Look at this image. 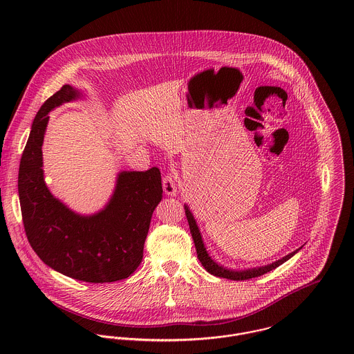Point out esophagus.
<instances>
[{
    "label": "esophagus",
    "instance_id": "34e87169",
    "mask_svg": "<svg viewBox=\"0 0 354 354\" xmlns=\"http://www.w3.org/2000/svg\"><path fill=\"white\" fill-rule=\"evenodd\" d=\"M163 192L167 195V196H176L177 192H178V185H177V180L174 176L171 174H167L165 178H163Z\"/></svg>",
    "mask_w": 354,
    "mask_h": 354
}]
</instances>
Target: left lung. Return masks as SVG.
Segmentation results:
<instances>
[{"label": "left lung", "instance_id": "8db88e82", "mask_svg": "<svg viewBox=\"0 0 354 354\" xmlns=\"http://www.w3.org/2000/svg\"><path fill=\"white\" fill-rule=\"evenodd\" d=\"M184 207H185V215H187V219H188V223H189V229H191V233H192V239H194V243H195V247H196L198 259L201 260L205 271L209 272L211 275L232 279V281H244V279H250V278H254V277H260V275L279 267L281 264L288 261L290 257H293L296 253L303 248V247H300L299 250H296V251H293V252L289 253V254H286V256H283V257H281V259H278V260H275L270 264H266V266L244 268V270H236V268L225 267L223 264H221L215 259H212V256L208 253L207 248H205V244H204V240H203L201 229L198 226V222H196L192 211L189 209L188 204H184Z\"/></svg>", "mask_w": 354, "mask_h": 354}]
</instances>
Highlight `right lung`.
Instances as JSON below:
<instances>
[{"instance_id":"right-lung-1","label":"right lung","mask_w":354,"mask_h":354,"mask_svg":"<svg viewBox=\"0 0 354 354\" xmlns=\"http://www.w3.org/2000/svg\"><path fill=\"white\" fill-rule=\"evenodd\" d=\"M84 95L65 84L41 106L21 155L17 189L26 234L41 260L69 278L104 283L128 278L142 263L152 212L162 201V180L158 167L122 170L109 202L90 215L54 198L42 169L49 113Z\"/></svg>"}]
</instances>
